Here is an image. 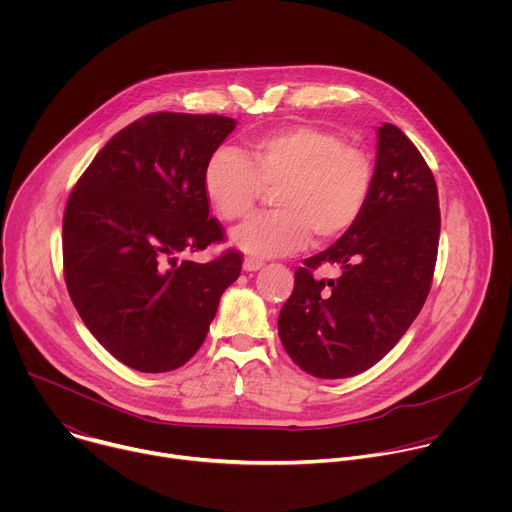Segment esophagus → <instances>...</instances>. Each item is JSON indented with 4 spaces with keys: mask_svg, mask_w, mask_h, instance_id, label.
Returning <instances> with one entry per match:
<instances>
[{
    "mask_svg": "<svg viewBox=\"0 0 512 512\" xmlns=\"http://www.w3.org/2000/svg\"><path fill=\"white\" fill-rule=\"evenodd\" d=\"M261 267H263L261 261H255V259H245V261H243V269L249 271V273H251V271H259Z\"/></svg>",
    "mask_w": 512,
    "mask_h": 512,
    "instance_id": "esophagus-1",
    "label": "esophagus"
}]
</instances>
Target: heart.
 I'll return each instance as SVG.
<instances>
[{
	"instance_id": "1",
	"label": "heart",
	"mask_w": 512,
	"mask_h": 512,
	"mask_svg": "<svg viewBox=\"0 0 512 512\" xmlns=\"http://www.w3.org/2000/svg\"><path fill=\"white\" fill-rule=\"evenodd\" d=\"M249 154L221 145L202 170L204 194L225 221L243 216L263 186H277L273 202L279 208L249 216L231 233V243L249 259L294 253L312 231L320 241H332L369 202L371 158L330 129L291 125L267 131L249 141Z\"/></svg>"
}]
</instances>
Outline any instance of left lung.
Listing matches in <instances>:
<instances>
[{
    "instance_id": "8db88e82",
    "label": "left lung",
    "mask_w": 512,
    "mask_h": 512,
    "mask_svg": "<svg viewBox=\"0 0 512 512\" xmlns=\"http://www.w3.org/2000/svg\"><path fill=\"white\" fill-rule=\"evenodd\" d=\"M373 188L358 221L296 271L277 330L285 352L318 379H346L377 364L407 332L429 294L440 200L429 166L395 125L377 131ZM322 264L334 280H314Z\"/></svg>"
}]
</instances>
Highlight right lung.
Wrapping results in <instances>:
<instances>
[{
  "mask_svg": "<svg viewBox=\"0 0 512 512\" xmlns=\"http://www.w3.org/2000/svg\"><path fill=\"white\" fill-rule=\"evenodd\" d=\"M223 115L152 113L95 156L68 196L64 281L91 334L139 373H168L202 346L241 255L178 261L223 241L202 170L235 129Z\"/></svg>",
  "mask_w": 512,
  "mask_h": 512,
  "instance_id": "right-lung-1",
  "label": "right lung"
}]
</instances>
